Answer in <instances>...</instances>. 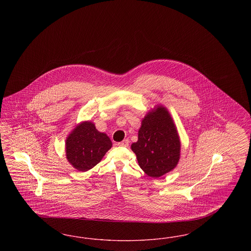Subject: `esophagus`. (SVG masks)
Masks as SVG:
<instances>
[{
  "instance_id": "1",
  "label": "esophagus",
  "mask_w": 251,
  "mask_h": 251,
  "mask_svg": "<svg viewBox=\"0 0 251 251\" xmlns=\"http://www.w3.org/2000/svg\"><path fill=\"white\" fill-rule=\"evenodd\" d=\"M117 145L120 146V147H128V146H129V140H128V139H124L123 141L119 142Z\"/></svg>"
}]
</instances>
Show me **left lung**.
<instances>
[{"label": "left lung", "instance_id": "8db88e82", "mask_svg": "<svg viewBox=\"0 0 251 251\" xmlns=\"http://www.w3.org/2000/svg\"><path fill=\"white\" fill-rule=\"evenodd\" d=\"M139 167L152 178H159L177 166L180 142L167 109L158 106L142 120L138 140L131 144Z\"/></svg>", "mask_w": 251, "mask_h": 251}]
</instances>
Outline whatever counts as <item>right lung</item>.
<instances>
[{
    "mask_svg": "<svg viewBox=\"0 0 251 251\" xmlns=\"http://www.w3.org/2000/svg\"><path fill=\"white\" fill-rule=\"evenodd\" d=\"M112 147L105 133L100 132L92 122L79 124L66 141L67 159L79 171H87L100 162Z\"/></svg>",
    "mask_w": 251,
    "mask_h": 251,
    "instance_id": "right-lung-1",
    "label": "right lung"
}]
</instances>
